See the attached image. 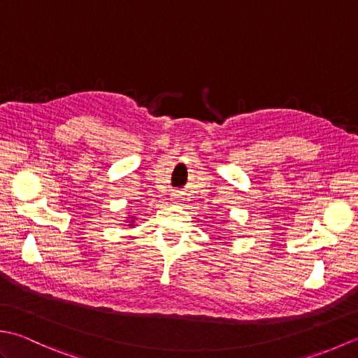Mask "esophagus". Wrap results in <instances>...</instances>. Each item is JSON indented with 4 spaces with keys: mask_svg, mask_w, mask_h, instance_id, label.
Returning a JSON list of instances; mask_svg holds the SVG:
<instances>
[{
    "mask_svg": "<svg viewBox=\"0 0 358 358\" xmlns=\"http://www.w3.org/2000/svg\"><path fill=\"white\" fill-rule=\"evenodd\" d=\"M171 201H172L173 204H180V203H181V196H180L178 194H173V195H172V199H171Z\"/></svg>",
    "mask_w": 358,
    "mask_h": 358,
    "instance_id": "1",
    "label": "esophagus"
}]
</instances>
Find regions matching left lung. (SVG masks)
<instances>
[{
    "mask_svg": "<svg viewBox=\"0 0 358 358\" xmlns=\"http://www.w3.org/2000/svg\"><path fill=\"white\" fill-rule=\"evenodd\" d=\"M220 238H222V237H220Z\"/></svg>",
    "mask_w": 358,
    "mask_h": 358,
    "instance_id": "obj_1",
    "label": "left lung"
}]
</instances>
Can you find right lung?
I'll list each match as a JSON object with an SVG mask.
<instances>
[{
  "mask_svg": "<svg viewBox=\"0 0 358 358\" xmlns=\"http://www.w3.org/2000/svg\"><path fill=\"white\" fill-rule=\"evenodd\" d=\"M135 220H136V217H134V215H127L126 217V220H124V223H127L126 226H129V227H134L136 223H135Z\"/></svg>",
  "mask_w": 358,
  "mask_h": 358,
  "instance_id": "right-lung-1",
  "label": "right lung"
}]
</instances>
